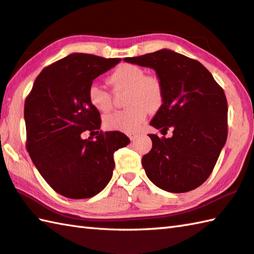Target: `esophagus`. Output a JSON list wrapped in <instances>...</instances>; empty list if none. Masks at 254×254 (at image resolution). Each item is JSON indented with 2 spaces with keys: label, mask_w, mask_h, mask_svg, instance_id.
Segmentation results:
<instances>
[{
  "label": "esophagus",
  "mask_w": 254,
  "mask_h": 254,
  "mask_svg": "<svg viewBox=\"0 0 254 254\" xmlns=\"http://www.w3.org/2000/svg\"><path fill=\"white\" fill-rule=\"evenodd\" d=\"M128 136H130L131 141H135L139 137V134H128Z\"/></svg>",
  "instance_id": "1"
}]
</instances>
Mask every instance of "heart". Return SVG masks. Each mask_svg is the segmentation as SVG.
I'll use <instances>...</instances> for the list:
<instances>
[{
	"instance_id": "b5f03b06",
	"label": "heart",
	"mask_w": 254,
	"mask_h": 254,
	"mask_svg": "<svg viewBox=\"0 0 254 254\" xmlns=\"http://www.w3.org/2000/svg\"><path fill=\"white\" fill-rule=\"evenodd\" d=\"M114 93L127 92L126 109L107 114L104 127L109 130L132 133L139 130L147 111L156 112L162 107L164 89L156 75L145 74L144 68L135 64L123 63L109 76ZM87 99L99 111L107 112L113 107V93L98 83H92L87 90Z\"/></svg>"
}]
</instances>
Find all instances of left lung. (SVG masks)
<instances>
[{"instance_id":"obj_1","label":"left lung","mask_w":254,"mask_h":254,"mask_svg":"<svg viewBox=\"0 0 254 254\" xmlns=\"http://www.w3.org/2000/svg\"><path fill=\"white\" fill-rule=\"evenodd\" d=\"M124 61L155 70L164 89L162 107L151 126L171 137L149 134L152 149L142 165L156 187L173 193L192 191L206 181L228 137L224 91L205 66L170 50Z\"/></svg>"}]
</instances>
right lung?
I'll list each match as a JSON object with an SVG mask.
<instances>
[{"label":"right lung","instance_id":"obj_1","mask_svg":"<svg viewBox=\"0 0 254 254\" xmlns=\"http://www.w3.org/2000/svg\"><path fill=\"white\" fill-rule=\"evenodd\" d=\"M121 59L74 53L44 67L25 99L26 150L55 192L89 199L107 187L115 167L114 152L130 143L121 132H102L100 112L87 99L94 79ZM89 130L95 139L83 140Z\"/></svg>","mask_w":254,"mask_h":254}]
</instances>
